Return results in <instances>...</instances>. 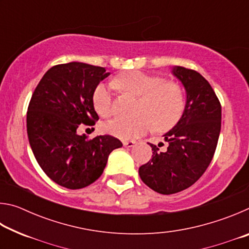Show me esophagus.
Listing matches in <instances>:
<instances>
[{
    "instance_id": "34e87169",
    "label": "esophagus",
    "mask_w": 249,
    "mask_h": 249,
    "mask_svg": "<svg viewBox=\"0 0 249 249\" xmlns=\"http://www.w3.org/2000/svg\"><path fill=\"white\" fill-rule=\"evenodd\" d=\"M123 145L125 147H133L135 145L134 141H123Z\"/></svg>"
}]
</instances>
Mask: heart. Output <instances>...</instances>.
Masks as SVG:
<instances>
[{"instance_id":"obj_1","label":"heart","mask_w":249,"mask_h":249,"mask_svg":"<svg viewBox=\"0 0 249 249\" xmlns=\"http://www.w3.org/2000/svg\"><path fill=\"white\" fill-rule=\"evenodd\" d=\"M113 86L122 91L140 96L137 116L127 119L115 116L103 123L105 132L128 140L141 136L154 127L166 132L178 124L185 109L184 92L178 82L170 81L140 70L125 72L113 80ZM93 105L101 116L113 113L111 88L99 83L93 92Z\"/></svg>"}]
</instances>
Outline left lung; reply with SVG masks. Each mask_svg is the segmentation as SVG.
<instances>
[{
	"instance_id": "1",
	"label": "left lung",
	"mask_w": 249,
	"mask_h": 249,
	"mask_svg": "<svg viewBox=\"0 0 249 249\" xmlns=\"http://www.w3.org/2000/svg\"><path fill=\"white\" fill-rule=\"evenodd\" d=\"M172 72L187 91L184 113L163 135L167 150L149 144L153 156L138 170L142 182L161 195L185 190L200 179L212 161L221 132L222 107L208 80L184 67Z\"/></svg>"
}]
</instances>
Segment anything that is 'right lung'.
Segmentation results:
<instances>
[{
  "label": "right lung",
  "mask_w": 249,
  "mask_h": 249,
  "mask_svg": "<svg viewBox=\"0 0 249 249\" xmlns=\"http://www.w3.org/2000/svg\"><path fill=\"white\" fill-rule=\"evenodd\" d=\"M109 73L83 62L56 65L44 74L29 101L27 135L41 169L61 187L82 189L99 179L112 150L123 146L111 135L89 140L80 124L95 125L96 86Z\"/></svg>",
  "instance_id": "1"
}]
</instances>
